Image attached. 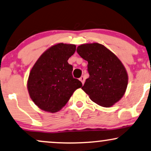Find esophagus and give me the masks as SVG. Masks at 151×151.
Segmentation results:
<instances>
[{"instance_id":"esophagus-1","label":"esophagus","mask_w":151,"mask_h":151,"mask_svg":"<svg viewBox=\"0 0 151 151\" xmlns=\"http://www.w3.org/2000/svg\"><path fill=\"white\" fill-rule=\"evenodd\" d=\"M79 80H80L81 81V83H83H83H84V81H85V78H84V77H81L80 78H79Z\"/></svg>"}]
</instances>
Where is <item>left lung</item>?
Segmentation results:
<instances>
[{
	"label": "left lung",
	"instance_id": "8db88e82",
	"mask_svg": "<svg viewBox=\"0 0 151 151\" xmlns=\"http://www.w3.org/2000/svg\"><path fill=\"white\" fill-rule=\"evenodd\" d=\"M77 51L88 62L89 77L81 88L91 100L106 108L119 101L127 87L128 75L117 56L98 43L81 45Z\"/></svg>",
	"mask_w": 151,
	"mask_h": 151
}]
</instances>
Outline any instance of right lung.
Listing matches in <instances>:
<instances>
[{
    "mask_svg": "<svg viewBox=\"0 0 151 151\" xmlns=\"http://www.w3.org/2000/svg\"><path fill=\"white\" fill-rule=\"evenodd\" d=\"M75 50V45L58 43L43 52L32 68L27 88L31 99L41 110L59 111L74 91L82 86L72 76L73 67L68 62Z\"/></svg>",
    "mask_w": 151,
    "mask_h": 151,
    "instance_id": "1",
    "label": "right lung"
}]
</instances>
